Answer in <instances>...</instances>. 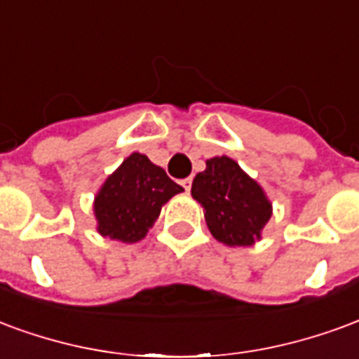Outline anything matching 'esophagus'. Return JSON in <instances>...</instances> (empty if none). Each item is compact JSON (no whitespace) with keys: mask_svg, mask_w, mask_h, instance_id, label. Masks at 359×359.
Here are the masks:
<instances>
[{"mask_svg":"<svg viewBox=\"0 0 359 359\" xmlns=\"http://www.w3.org/2000/svg\"><path fill=\"white\" fill-rule=\"evenodd\" d=\"M191 183H193V180H191V177H185V180H182V187L187 191V193H189V189H191Z\"/></svg>","mask_w":359,"mask_h":359,"instance_id":"34e87169","label":"esophagus"}]
</instances>
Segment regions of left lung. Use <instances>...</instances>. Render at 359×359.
Returning a JSON list of instances; mask_svg holds the SVG:
<instances>
[{
	"mask_svg": "<svg viewBox=\"0 0 359 359\" xmlns=\"http://www.w3.org/2000/svg\"><path fill=\"white\" fill-rule=\"evenodd\" d=\"M191 195L203 206L212 237L227 247H250L262 239L273 212L262 185L226 154L206 161Z\"/></svg>",
	"mask_w": 359,
	"mask_h": 359,
	"instance_id": "obj_1",
	"label": "left lung"
}]
</instances>
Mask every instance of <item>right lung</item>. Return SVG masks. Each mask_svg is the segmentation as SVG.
Instances as JSON below:
<instances>
[{"instance_id":"obj_1","label":"right lung","mask_w":359,"mask_h":359,"mask_svg":"<svg viewBox=\"0 0 359 359\" xmlns=\"http://www.w3.org/2000/svg\"><path fill=\"white\" fill-rule=\"evenodd\" d=\"M182 191V185L145 154L132 153L93 198L97 233L120 243H137L154 226L162 206Z\"/></svg>"}]
</instances>
